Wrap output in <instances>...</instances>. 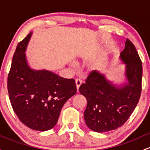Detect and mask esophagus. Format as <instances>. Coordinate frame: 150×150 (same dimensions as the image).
<instances>
[{
  "label": "esophagus",
  "instance_id": "obj_1",
  "mask_svg": "<svg viewBox=\"0 0 150 150\" xmlns=\"http://www.w3.org/2000/svg\"><path fill=\"white\" fill-rule=\"evenodd\" d=\"M75 84H76V88L77 92H78V89L80 88V86L82 85V81H81L80 79H76L75 80Z\"/></svg>",
  "mask_w": 150,
  "mask_h": 150
}]
</instances>
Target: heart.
Instances as JSON below:
<instances>
[{
  "label": "heart",
  "instance_id": "obj_1",
  "mask_svg": "<svg viewBox=\"0 0 150 150\" xmlns=\"http://www.w3.org/2000/svg\"><path fill=\"white\" fill-rule=\"evenodd\" d=\"M70 65H71V66H73V67L74 66V65H73V64H72V63H71V64H70Z\"/></svg>",
  "mask_w": 150,
  "mask_h": 150
}]
</instances>
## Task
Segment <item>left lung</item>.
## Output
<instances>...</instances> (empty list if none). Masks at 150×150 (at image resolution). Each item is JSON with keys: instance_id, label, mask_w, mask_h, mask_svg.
<instances>
[{"instance_id": "left-lung-1", "label": "left lung", "mask_w": 150, "mask_h": 150, "mask_svg": "<svg viewBox=\"0 0 150 150\" xmlns=\"http://www.w3.org/2000/svg\"><path fill=\"white\" fill-rule=\"evenodd\" d=\"M119 59L125 65L123 82H114L104 73L95 70L79 89L87 101L84 112L85 123L93 131L105 132L119 128L128 119L140 99L142 62L135 46L128 39Z\"/></svg>"}]
</instances>
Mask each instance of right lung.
Listing matches in <instances>:
<instances>
[{"label":"right lung","instance_id":"1","mask_svg":"<svg viewBox=\"0 0 150 150\" xmlns=\"http://www.w3.org/2000/svg\"><path fill=\"white\" fill-rule=\"evenodd\" d=\"M32 32L18 44L8 77L12 107L19 119L32 130L46 131L58 122L61 108L77 92L73 79L48 70H35L26 56Z\"/></svg>","mask_w":150,"mask_h":150}]
</instances>
